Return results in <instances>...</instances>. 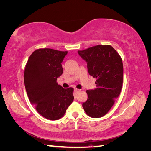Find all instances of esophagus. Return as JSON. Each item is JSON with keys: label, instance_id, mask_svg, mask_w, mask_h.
Listing matches in <instances>:
<instances>
[{"label": "esophagus", "instance_id": "34e87169", "mask_svg": "<svg viewBox=\"0 0 151 151\" xmlns=\"http://www.w3.org/2000/svg\"><path fill=\"white\" fill-rule=\"evenodd\" d=\"M74 91H75V92H76V93H79V92H80V91H81V89H74Z\"/></svg>", "mask_w": 151, "mask_h": 151}]
</instances>
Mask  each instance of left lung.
Segmentation results:
<instances>
[{
    "label": "left lung",
    "instance_id": "8db88e82",
    "mask_svg": "<svg viewBox=\"0 0 151 151\" xmlns=\"http://www.w3.org/2000/svg\"><path fill=\"white\" fill-rule=\"evenodd\" d=\"M78 53L88 63L89 74L96 79V88L86 90L88 100L83 107L89 116L102 117L111 108L121 92L123 77L122 58L109 45L79 50Z\"/></svg>",
    "mask_w": 151,
    "mask_h": 151
}]
</instances>
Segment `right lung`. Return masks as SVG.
Returning <instances> with one entry per match:
<instances>
[{"label": "right lung", "instance_id": "add662e5", "mask_svg": "<svg viewBox=\"0 0 151 151\" xmlns=\"http://www.w3.org/2000/svg\"><path fill=\"white\" fill-rule=\"evenodd\" d=\"M67 53V51L39 48L32 53L25 66L24 81L29 101L48 120L61 118L74 99V88L63 89L57 82L63 73L61 63Z\"/></svg>", "mask_w": 151, "mask_h": 151}]
</instances>
